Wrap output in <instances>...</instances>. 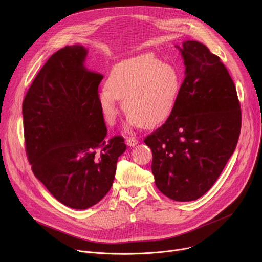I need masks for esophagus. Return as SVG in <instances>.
Segmentation results:
<instances>
[{"label":"esophagus","instance_id":"esophagus-1","mask_svg":"<svg viewBox=\"0 0 262 262\" xmlns=\"http://www.w3.org/2000/svg\"><path fill=\"white\" fill-rule=\"evenodd\" d=\"M126 143H127V145H129V146H135L136 144H138V140H137L136 138H134V137H130V138H128V139L126 140Z\"/></svg>","mask_w":262,"mask_h":262}]
</instances>
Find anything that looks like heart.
<instances>
[{
  "instance_id": "heart-1",
  "label": "heart",
  "mask_w": 262,
  "mask_h": 262,
  "mask_svg": "<svg viewBox=\"0 0 262 262\" xmlns=\"http://www.w3.org/2000/svg\"><path fill=\"white\" fill-rule=\"evenodd\" d=\"M180 90L181 77L173 66L153 55H140L114 66L98 100L108 122L117 119L123 100L130 124L153 128L169 119Z\"/></svg>"
}]
</instances>
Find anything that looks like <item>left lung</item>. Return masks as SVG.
<instances>
[{
    "label": "left lung",
    "mask_w": 262,
    "mask_h": 262,
    "mask_svg": "<svg viewBox=\"0 0 262 262\" xmlns=\"http://www.w3.org/2000/svg\"><path fill=\"white\" fill-rule=\"evenodd\" d=\"M177 48L185 79L171 116L144 143L152 149L158 190L171 200L189 202L212 187L235 152L241 109L236 86L219 56L199 41Z\"/></svg>",
    "instance_id": "8db88e82"
}]
</instances>
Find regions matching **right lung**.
Here are the masks:
<instances>
[{
  "label": "right lung",
  "mask_w": 262,
  "mask_h": 262,
  "mask_svg": "<svg viewBox=\"0 0 262 262\" xmlns=\"http://www.w3.org/2000/svg\"><path fill=\"white\" fill-rule=\"evenodd\" d=\"M78 45L54 53L35 77L22 105L27 158L35 176L61 204L87 209L113 186L124 138L106 139L99 104L103 75L84 67Z\"/></svg>",
  "instance_id": "1"
}]
</instances>
